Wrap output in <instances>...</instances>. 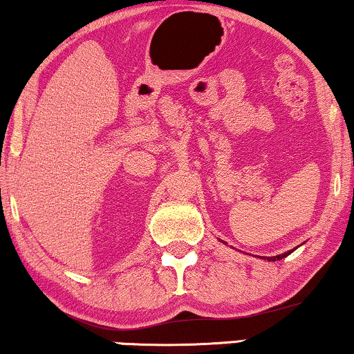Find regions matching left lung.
<instances>
[{"label": "left lung", "instance_id": "8db88e82", "mask_svg": "<svg viewBox=\"0 0 354 354\" xmlns=\"http://www.w3.org/2000/svg\"><path fill=\"white\" fill-rule=\"evenodd\" d=\"M293 250H290V251H287V253H282V254H279V256H272V258H268V261H279V259H283V258H287V256L292 253Z\"/></svg>", "mask_w": 354, "mask_h": 354}]
</instances>
